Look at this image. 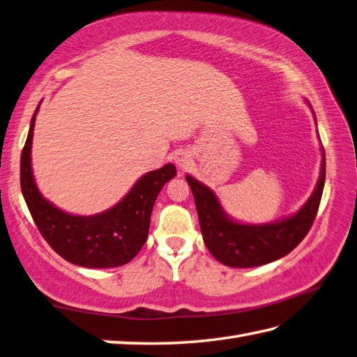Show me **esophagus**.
Here are the masks:
<instances>
[{
  "instance_id": "obj_1",
  "label": "esophagus",
  "mask_w": 357,
  "mask_h": 357,
  "mask_svg": "<svg viewBox=\"0 0 357 357\" xmlns=\"http://www.w3.org/2000/svg\"><path fill=\"white\" fill-rule=\"evenodd\" d=\"M192 162V158H190V153L185 151V150H179L176 155H174V164L178 165V169L181 170H185L188 165Z\"/></svg>"
}]
</instances>
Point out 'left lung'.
I'll return each instance as SVG.
<instances>
[{
  "label": "left lung",
  "mask_w": 357,
  "mask_h": 357,
  "mask_svg": "<svg viewBox=\"0 0 357 357\" xmlns=\"http://www.w3.org/2000/svg\"><path fill=\"white\" fill-rule=\"evenodd\" d=\"M197 204L202 240L216 260L230 268L261 266L288 255L310 232L325 185V150L312 195L294 215L264 225H244L230 218L212 188L185 176Z\"/></svg>",
  "instance_id": "obj_1"
}]
</instances>
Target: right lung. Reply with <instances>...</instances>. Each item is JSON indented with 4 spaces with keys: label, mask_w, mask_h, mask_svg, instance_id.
Instances as JSON below:
<instances>
[{
    "label": "right lung",
    "mask_w": 357,
    "mask_h": 357,
    "mask_svg": "<svg viewBox=\"0 0 357 357\" xmlns=\"http://www.w3.org/2000/svg\"><path fill=\"white\" fill-rule=\"evenodd\" d=\"M38 108L40 103L32 116L20 164L21 192L35 225L49 246L69 263L99 269L123 266L145 244L153 206L160 188L174 178L176 167L165 164L145 173L116 206L102 213H68L47 201L33 179L31 151Z\"/></svg>",
    "instance_id": "right-lung-1"
}]
</instances>
